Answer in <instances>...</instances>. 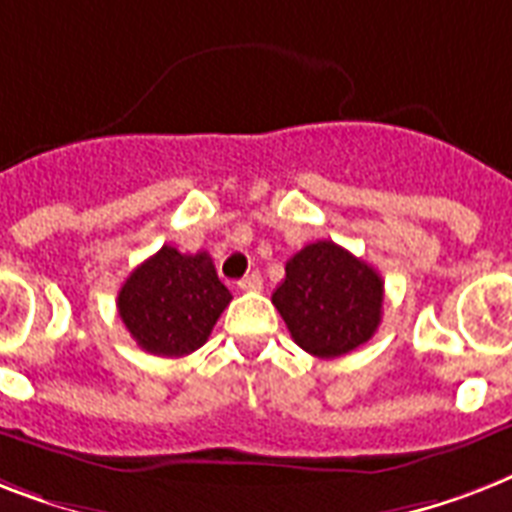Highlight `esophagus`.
Segmentation results:
<instances>
[{"instance_id": "esophagus-1", "label": "esophagus", "mask_w": 512, "mask_h": 512, "mask_svg": "<svg viewBox=\"0 0 512 512\" xmlns=\"http://www.w3.org/2000/svg\"><path fill=\"white\" fill-rule=\"evenodd\" d=\"M261 285H264V280H261L259 272H251V275H245L243 280L237 282V288L240 290H261Z\"/></svg>"}]
</instances>
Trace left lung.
Returning a JSON list of instances; mask_svg holds the SVG:
<instances>
[{
    "label": "left lung",
    "mask_w": 512,
    "mask_h": 512,
    "mask_svg": "<svg viewBox=\"0 0 512 512\" xmlns=\"http://www.w3.org/2000/svg\"><path fill=\"white\" fill-rule=\"evenodd\" d=\"M272 304L301 349L335 359L375 335L383 317V280L333 240H317L285 264Z\"/></svg>",
    "instance_id": "1"
}]
</instances>
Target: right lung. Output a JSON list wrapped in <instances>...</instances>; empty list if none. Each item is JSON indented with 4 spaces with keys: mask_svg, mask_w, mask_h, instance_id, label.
<instances>
[{
    "mask_svg": "<svg viewBox=\"0 0 512 512\" xmlns=\"http://www.w3.org/2000/svg\"><path fill=\"white\" fill-rule=\"evenodd\" d=\"M230 301L208 253L187 256L163 245L126 277L116 304L140 349L155 357H185L208 341Z\"/></svg>",
    "mask_w": 512,
    "mask_h": 512,
    "instance_id": "1",
    "label": "right lung"
}]
</instances>
